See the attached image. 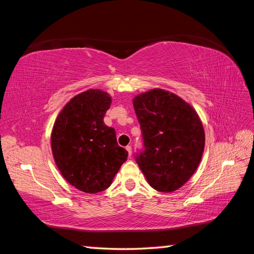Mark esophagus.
Instances as JSON below:
<instances>
[{
	"instance_id": "obj_1",
	"label": "esophagus",
	"mask_w": 254,
	"mask_h": 254,
	"mask_svg": "<svg viewBox=\"0 0 254 254\" xmlns=\"http://www.w3.org/2000/svg\"><path fill=\"white\" fill-rule=\"evenodd\" d=\"M126 149L127 150L128 156H131V155H132V147L130 146V145H128V146H127V147H126Z\"/></svg>"
}]
</instances>
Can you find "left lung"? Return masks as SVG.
Returning a JSON list of instances; mask_svg holds the SVG:
<instances>
[{"mask_svg":"<svg viewBox=\"0 0 254 254\" xmlns=\"http://www.w3.org/2000/svg\"><path fill=\"white\" fill-rule=\"evenodd\" d=\"M133 106L144 143L136 163L150 187L174 192L190 179L202 159L201 119L179 96L160 88L137 95Z\"/></svg>","mask_w":254,"mask_h":254,"instance_id":"8db88e82","label":"left lung"}]
</instances>
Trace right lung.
I'll return each instance as SVG.
<instances>
[{
  "label": "right lung",
  "mask_w": 254,
  "mask_h": 254,
  "mask_svg": "<svg viewBox=\"0 0 254 254\" xmlns=\"http://www.w3.org/2000/svg\"><path fill=\"white\" fill-rule=\"evenodd\" d=\"M111 96L88 89L69 100L59 113L51 133V148L58 169L69 185L94 194L109 188L127 158L117 142L116 131L104 117Z\"/></svg>",
  "instance_id": "add662e5"
}]
</instances>
